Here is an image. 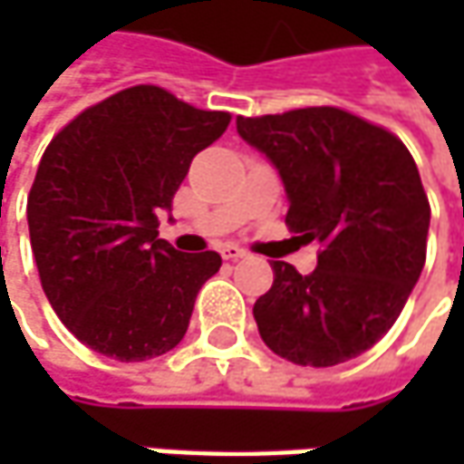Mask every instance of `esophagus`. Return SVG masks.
<instances>
[{
	"label": "esophagus",
	"instance_id": "obj_1",
	"mask_svg": "<svg viewBox=\"0 0 464 464\" xmlns=\"http://www.w3.org/2000/svg\"><path fill=\"white\" fill-rule=\"evenodd\" d=\"M219 253H222L224 260H240L247 256L240 245H235V242H227V245H222V250H219Z\"/></svg>",
	"mask_w": 464,
	"mask_h": 464
}]
</instances>
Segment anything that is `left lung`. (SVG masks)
I'll return each instance as SVG.
<instances>
[{
  "instance_id": "1",
  "label": "left lung",
  "mask_w": 464,
  "mask_h": 464,
  "mask_svg": "<svg viewBox=\"0 0 464 464\" xmlns=\"http://www.w3.org/2000/svg\"><path fill=\"white\" fill-rule=\"evenodd\" d=\"M237 134L278 169L286 224L320 242L302 276L274 260L253 307L263 343L299 366H335L372 348L405 307L426 263L431 208L411 152L341 108L237 116Z\"/></svg>"
}]
</instances>
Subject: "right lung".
Returning a JSON list of instances; mask_svg holds the SVG:
<instances>
[{"label":"right lung","instance_id":"1","mask_svg":"<svg viewBox=\"0 0 464 464\" xmlns=\"http://www.w3.org/2000/svg\"><path fill=\"white\" fill-rule=\"evenodd\" d=\"M229 118L136 84L51 139L27 196L30 245L51 307L84 346L147 362L183 341L222 258L178 253L160 240L157 217Z\"/></svg>","mask_w":464,"mask_h":464}]
</instances>
